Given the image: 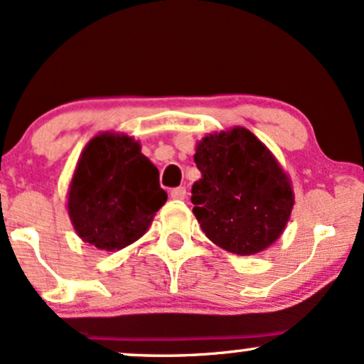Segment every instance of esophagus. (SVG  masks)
I'll list each match as a JSON object with an SVG mask.
<instances>
[{"instance_id":"1","label":"esophagus","mask_w":364,"mask_h":364,"mask_svg":"<svg viewBox=\"0 0 364 364\" xmlns=\"http://www.w3.org/2000/svg\"><path fill=\"white\" fill-rule=\"evenodd\" d=\"M171 198L174 200H185L186 198V188L185 186H178L171 190Z\"/></svg>"}]
</instances>
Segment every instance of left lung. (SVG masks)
Masks as SVG:
<instances>
[{
	"label": "left lung",
	"mask_w": 364,
	"mask_h": 364,
	"mask_svg": "<svg viewBox=\"0 0 364 364\" xmlns=\"http://www.w3.org/2000/svg\"><path fill=\"white\" fill-rule=\"evenodd\" d=\"M202 178L191 188L193 214L205 236L240 257L281 237L294 208L289 174L250 129L232 127L196 141Z\"/></svg>",
	"instance_id": "8db88e82"
}]
</instances>
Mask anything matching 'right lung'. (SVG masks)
Returning a JSON list of instances; mask_svg holds the SVG:
<instances>
[{
	"label": "right lung",
	"instance_id": "1",
	"mask_svg": "<svg viewBox=\"0 0 364 364\" xmlns=\"http://www.w3.org/2000/svg\"><path fill=\"white\" fill-rule=\"evenodd\" d=\"M168 193L159 171L127 133L101 132L78 157L66 193V210L83 243L118 252L147 232Z\"/></svg>",
	"mask_w": 364,
	"mask_h": 364
}]
</instances>
